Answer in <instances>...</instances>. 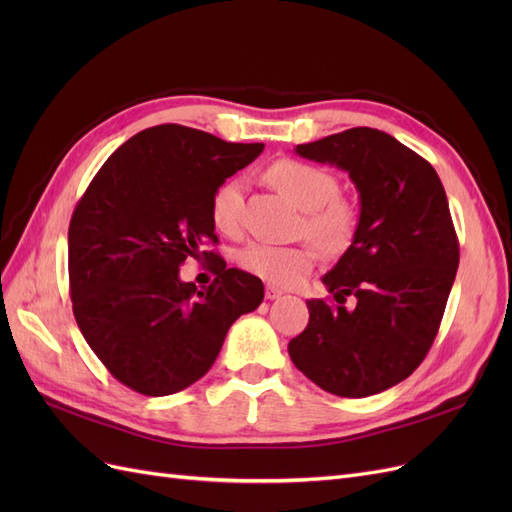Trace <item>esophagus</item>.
I'll return each mask as SVG.
<instances>
[{"label": "esophagus", "instance_id": "obj_1", "mask_svg": "<svg viewBox=\"0 0 512 512\" xmlns=\"http://www.w3.org/2000/svg\"><path fill=\"white\" fill-rule=\"evenodd\" d=\"M282 294H284V292H282L280 288H275V286H267V288H265V297H267L269 301H275V299H280V297H282Z\"/></svg>", "mask_w": 512, "mask_h": 512}]
</instances>
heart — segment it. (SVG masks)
Returning a JSON list of instances; mask_svg holds the SVG:
<instances>
[{
  "label": "heart",
  "mask_w": 512,
  "mask_h": 512,
  "mask_svg": "<svg viewBox=\"0 0 512 512\" xmlns=\"http://www.w3.org/2000/svg\"><path fill=\"white\" fill-rule=\"evenodd\" d=\"M267 181L294 205L305 211L303 232L322 252L342 254L348 250L359 209L339 194V179L329 168L301 160H280L267 168ZM243 215V183L232 177L211 198V222L224 235H237ZM312 245H273L254 241L237 254L239 267L273 286H297L316 265Z\"/></svg>",
  "instance_id": "1"
}]
</instances>
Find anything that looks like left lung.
Segmentation results:
<instances>
[{
	"label": "left lung",
	"mask_w": 512,
	"mask_h": 512,
	"mask_svg": "<svg viewBox=\"0 0 512 512\" xmlns=\"http://www.w3.org/2000/svg\"><path fill=\"white\" fill-rule=\"evenodd\" d=\"M307 160L348 170L361 198L352 245L322 277L333 299H309L288 354L320 389L367 397L406 380L438 335L459 267V241L433 166L374 128L297 145ZM355 299L354 310L343 303Z\"/></svg>",
	"instance_id": "left-lung-1"
}]
</instances>
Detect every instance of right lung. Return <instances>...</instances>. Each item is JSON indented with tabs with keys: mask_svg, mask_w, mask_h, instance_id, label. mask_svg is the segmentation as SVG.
Instances as JSON below:
<instances>
[{
	"mask_svg": "<svg viewBox=\"0 0 512 512\" xmlns=\"http://www.w3.org/2000/svg\"><path fill=\"white\" fill-rule=\"evenodd\" d=\"M262 149L164 123L123 143L76 203L72 312L89 348L128 389L149 397L188 389L218 359L230 324L262 303L258 277L203 250L218 243L215 190ZM188 255L219 265L203 291L178 280Z\"/></svg>",
	"mask_w": 512,
	"mask_h": 512,
	"instance_id": "obj_1",
	"label": "right lung"
}]
</instances>
